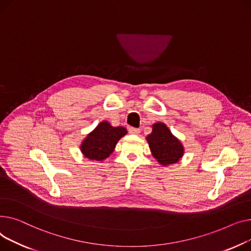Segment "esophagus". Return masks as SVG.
<instances>
[{
    "label": "esophagus",
    "mask_w": 251,
    "mask_h": 251,
    "mask_svg": "<svg viewBox=\"0 0 251 251\" xmlns=\"http://www.w3.org/2000/svg\"><path fill=\"white\" fill-rule=\"evenodd\" d=\"M128 131L130 132V134H132V135H139L140 132H141V129L137 128V127H129Z\"/></svg>",
    "instance_id": "obj_1"
}]
</instances>
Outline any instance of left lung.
<instances>
[{
  "label": "left lung",
  "instance_id": "left-lung-1",
  "mask_svg": "<svg viewBox=\"0 0 251 251\" xmlns=\"http://www.w3.org/2000/svg\"><path fill=\"white\" fill-rule=\"evenodd\" d=\"M153 156L163 165L173 164L183 155V147L162 123L153 126L152 134L147 137Z\"/></svg>",
  "mask_w": 251,
  "mask_h": 251
}]
</instances>
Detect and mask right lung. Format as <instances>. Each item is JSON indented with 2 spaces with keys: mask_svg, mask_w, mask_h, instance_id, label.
<instances>
[{
  "mask_svg": "<svg viewBox=\"0 0 251 251\" xmlns=\"http://www.w3.org/2000/svg\"><path fill=\"white\" fill-rule=\"evenodd\" d=\"M126 134L125 127H113L107 122H102L82 143V153L88 159L101 161L113 152L116 143Z\"/></svg>",
  "mask_w": 251,
  "mask_h": 251,
  "instance_id": "right-lung-1",
  "label": "right lung"
}]
</instances>
